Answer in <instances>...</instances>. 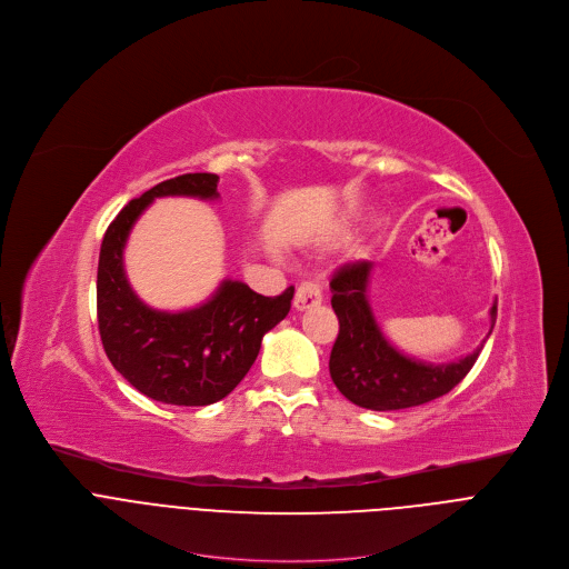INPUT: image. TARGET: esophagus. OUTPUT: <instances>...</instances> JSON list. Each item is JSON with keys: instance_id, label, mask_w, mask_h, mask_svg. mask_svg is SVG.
I'll return each instance as SVG.
<instances>
[{"instance_id": "obj_1", "label": "esophagus", "mask_w": 569, "mask_h": 569, "mask_svg": "<svg viewBox=\"0 0 569 569\" xmlns=\"http://www.w3.org/2000/svg\"><path fill=\"white\" fill-rule=\"evenodd\" d=\"M321 303V288L317 281H301L297 286V295H295V308L297 310H306Z\"/></svg>"}]
</instances>
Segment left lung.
<instances>
[{"label":"left lung","instance_id":"8db88e82","mask_svg":"<svg viewBox=\"0 0 569 569\" xmlns=\"http://www.w3.org/2000/svg\"><path fill=\"white\" fill-rule=\"evenodd\" d=\"M371 263L353 261L331 277V306L340 321L329 369L336 387L360 408L373 412L405 410L455 389L479 358V351L450 365H423L405 358L382 338L367 303ZM498 303L491 308V331ZM489 331V336H491Z\"/></svg>","mask_w":569,"mask_h":569}]
</instances>
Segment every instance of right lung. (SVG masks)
I'll return each mask as SVG.
<instances>
[{"label": "right lung", "mask_w": 569, "mask_h": 569, "mask_svg": "<svg viewBox=\"0 0 569 569\" xmlns=\"http://www.w3.org/2000/svg\"><path fill=\"white\" fill-rule=\"evenodd\" d=\"M216 173H187L130 200L110 222L99 254L97 317L106 356L141 393L169 405H211L254 365L263 336L290 312L295 288L263 297L224 281L211 301L184 312L143 306L123 274V246L139 213L159 196L216 198Z\"/></svg>", "instance_id": "add662e5"}]
</instances>
